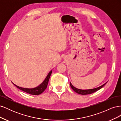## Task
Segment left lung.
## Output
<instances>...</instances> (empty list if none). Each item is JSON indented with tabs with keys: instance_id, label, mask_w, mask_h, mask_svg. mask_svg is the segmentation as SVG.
Returning <instances> with one entry per match:
<instances>
[{
	"instance_id": "left-lung-1",
	"label": "left lung",
	"mask_w": 121,
	"mask_h": 121,
	"mask_svg": "<svg viewBox=\"0 0 121 121\" xmlns=\"http://www.w3.org/2000/svg\"><path fill=\"white\" fill-rule=\"evenodd\" d=\"M106 83H107V82H106L105 84H103L102 85L98 87L97 88H96L91 89H87V90H82V89H79L73 86V85L71 84V82H70V86L72 88V89L74 91H75L76 93H77L80 94H82V95H86V94H89L93 93L95 92H96V91H97V90L100 89L101 88L103 87L105 85Z\"/></svg>"
}]
</instances>
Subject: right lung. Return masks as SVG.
Returning a JSON list of instances; mask_svg holds the SVG:
<instances>
[{
    "instance_id": "obj_1",
    "label": "right lung",
    "mask_w": 121,
    "mask_h": 121,
    "mask_svg": "<svg viewBox=\"0 0 121 121\" xmlns=\"http://www.w3.org/2000/svg\"><path fill=\"white\" fill-rule=\"evenodd\" d=\"M52 71H51L48 73V75L47 76L46 78L44 80V81L40 84V85H39L37 87L34 88H31V89L25 88L21 87L18 86H17L16 85H15V84H13L17 88H19V89L24 91L25 92L28 93L30 94H32V95H39L40 94H41L43 92H44V91L47 88L50 77L51 74H52Z\"/></svg>"
}]
</instances>
